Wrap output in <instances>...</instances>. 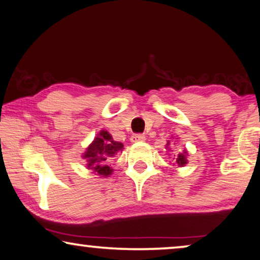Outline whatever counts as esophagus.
<instances>
[{
    "instance_id": "obj_1",
    "label": "esophagus",
    "mask_w": 260,
    "mask_h": 260,
    "mask_svg": "<svg viewBox=\"0 0 260 260\" xmlns=\"http://www.w3.org/2000/svg\"><path fill=\"white\" fill-rule=\"evenodd\" d=\"M130 141L133 142V143L144 142L145 141V136H144V135H142V134H135V135H133V136H131Z\"/></svg>"
}]
</instances>
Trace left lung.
<instances>
[{"instance_id":"left-lung-1","label":"left lung","mask_w":260,"mask_h":260,"mask_svg":"<svg viewBox=\"0 0 260 260\" xmlns=\"http://www.w3.org/2000/svg\"><path fill=\"white\" fill-rule=\"evenodd\" d=\"M169 144H170V142H168L167 146H169ZM186 156H187V152L186 150H184V151L182 153H178V156H177L176 158H174V159L176 160V164L178 165V167H184L187 163V159H186Z\"/></svg>"}]
</instances>
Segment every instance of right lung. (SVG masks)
Here are the masks:
<instances>
[{
  "label": "right lung",
  "mask_w": 260,
  "mask_h": 260,
  "mask_svg": "<svg viewBox=\"0 0 260 260\" xmlns=\"http://www.w3.org/2000/svg\"><path fill=\"white\" fill-rule=\"evenodd\" d=\"M118 151H123V144L112 139L111 135L107 130L100 131L91 144L86 148L83 153V159L86 160V168L93 172L104 177L112 174V169L107 165L110 158L117 155Z\"/></svg>",
  "instance_id": "1"
}]
</instances>
